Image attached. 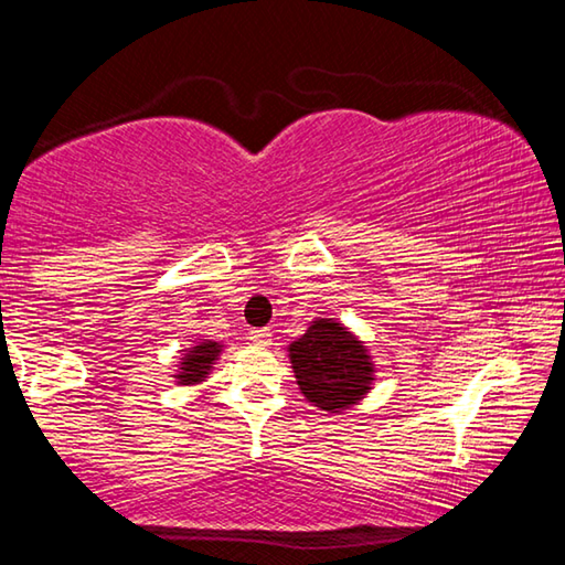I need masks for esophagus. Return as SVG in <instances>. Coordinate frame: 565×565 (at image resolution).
I'll return each instance as SVG.
<instances>
[{"mask_svg": "<svg viewBox=\"0 0 565 565\" xmlns=\"http://www.w3.org/2000/svg\"><path fill=\"white\" fill-rule=\"evenodd\" d=\"M248 339H252L254 343H259V347H269L271 329H252V331H248Z\"/></svg>", "mask_w": 565, "mask_h": 565, "instance_id": "1", "label": "esophagus"}]
</instances>
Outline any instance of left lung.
<instances>
[{
  "label": "left lung",
  "mask_w": 565,
  "mask_h": 565,
  "mask_svg": "<svg viewBox=\"0 0 565 565\" xmlns=\"http://www.w3.org/2000/svg\"><path fill=\"white\" fill-rule=\"evenodd\" d=\"M289 359L306 401L329 414L356 406L374 384L369 349L333 319L311 321L289 347Z\"/></svg>",
  "instance_id": "obj_1"
}]
</instances>
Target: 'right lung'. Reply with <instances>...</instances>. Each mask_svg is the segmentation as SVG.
I'll return each instance as SVG.
<instances>
[{
	"instance_id": "add662e5",
	"label": "right lung",
	"mask_w": 565,
	"mask_h": 565,
	"mask_svg": "<svg viewBox=\"0 0 565 565\" xmlns=\"http://www.w3.org/2000/svg\"><path fill=\"white\" fill-rule=\"evenodd\" d=\"M218 353H222V343L216 341H199L196 347H191L184 359L179 361V371H177V384L181 386H194V384H202V381L209 376V371L214 369V361L218 359Z\"/></svg>"
}]
</instances>
